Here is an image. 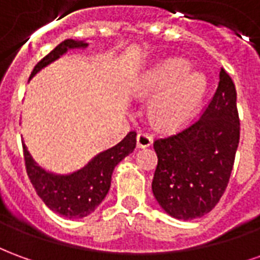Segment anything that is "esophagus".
Returning a JSON list of instances; mask_svg holds the SVG:
<instances>
[{
	"label": "esophagus",
	"instance_id": "1",
	"mask_svg": "<svg viewBox=\"0 0 260 260\" xmlns=\"http://www.w3.org/2000/svg\"><path fill=\"white\" fill-rule=\"evenodd\" d=\"M136 145L139 149H145V147H149L152 145V138L145 134V132H139L138 136H136Z\"/></svg>",
	"mask_w": 260,
	"mask_h": 260
}]
</instances>
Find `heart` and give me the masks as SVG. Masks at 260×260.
<instances>
[{
    "label": "heart",
    "instance_id": "obj_1",
    "mask_svg": "<svg viewBox=\"0 0 260 260\" xmlns=\"http://www.w3.org/2000/svg\"><path fill=\"white\" fill-rule=\"evenodd\" d=\"M189 69L191 65L184 59L167 58L143 71L132 82V94L152 102L149 117L158 129H180L199 111L209 90V79L203 72Z\"/></svg>",
    "mask_w": 260,
    "mask_h": 260
}]
</instances>
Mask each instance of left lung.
<instances>
[{"instance_id":"left-lung-1","label":"left lung","mask_w":260,"mask_h":260,"mask_svg":"<svg viewBox=\"0 0 260 260\" xmlns=\"http://www.w3.org/2000/svg\"><path fill=\"white\" fill-rule=\"evenodd\" d=\"M240 143L237 91L221 69L217 90L201 118L180 134L154 142L153 195L171 217H202L229 184Z\"/></svg>"}]
</instances>
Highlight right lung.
<instances>
[{
    "label": "right lung",
    "instance_id": "add662e5",
    "mask_svg": "<svg viewBox=\"0 0 260 260\" xmlns=\"http://www.w3.org/2000/svg\"><path fill=\"white\" fill-rule=\"evenodd\" d=\"M87 47L89 43L85 40L67 39L35 67L30 79L71 50H85ZM135 146L136 134L129 132L115 146L97 153L82 169L68 174H57L42 167L33 158L25 142L23 153L27 175L46 206L67 218H83L94 212L104 201L111 186L114 169L134 152Z\"/></svg>",
    "mask_w": 260,
    "mask_h": 260
}]
</instances>
